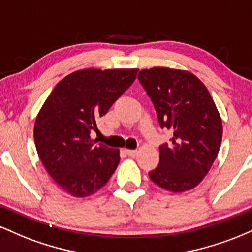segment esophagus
I'll return each instance as SVG.
<instances>
[{"label":"esophagus","mask_w":252,"mask_h":252,"mask_svg":"<svg viewBox=\"0 0 252 252\" xmlns=\"http://www.w3.org/2000/svg\"><path fill=\"white\" fill-rule=\"evenodd\" d=\"M126 153L128 154V156H130V158H135L138 152L137 150H132V149H126Z\"/></svg>","instance_id":"1"}]
</instances>
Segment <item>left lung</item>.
Returning <instances> with one entry per match:
<instances>
[{
  "mask_svg": "<svg viewBox=\"0 0 252 252\" xmlns=\"http://www.w3.org/2000/svg\"><path fill=\"white\" fill-rule=\"evenodd\" d=\"M138 80L154 104L161 128L173 131L172 142L160 148L158 168L149 178L174 193L194 189L215 162L222 123L213 98L189 71L169 67L141 70Z\"/></svg>",
  "mask_w": 252,
  "mask_h": 252,
  "instance_id": "1",
  "label": "left lung"
}]
</instances>
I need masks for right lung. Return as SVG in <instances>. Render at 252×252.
<instances>
[{
	"mask_svg": "<svg viewBox=\"0 0 252 252\" xmlns=\"http://www.w3.org/2000/svg\"><path fill=\"white\" fill-rule=\"evenodd\" d=\"M138 68H84L63 78L37 114V155L63 192L85 198L105 186L120 163V149L96 144L90 136Z\"/></svg>",
	"mask_w": 252,
	"mask_h": 252,
	"instance_id": "1",
	"label": "right lung"
}]
</instances>
